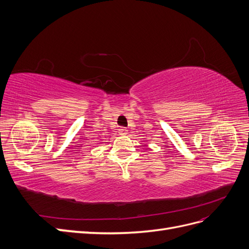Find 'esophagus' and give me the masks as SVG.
<instances>
[{"label": "esophagus", "mask_w": 249, "mask_h": 249, "mask_svg": "<svg viewBox=\"0 0 249 249\" xmlns=\"http://www.w3.org/2000/svg\"><path fill=\"white\" fill-rule=\"evenodd\" d=\"M118 133H119V135H123V136H125V135L127 134V129H126V127H119Z\"/></svg>", "instance_id": "obj_1"}]
</instances>
